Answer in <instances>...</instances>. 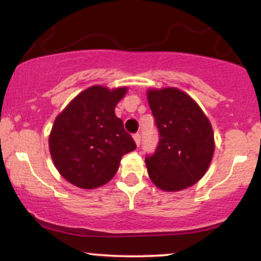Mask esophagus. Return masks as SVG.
Masks as SVG:
<instances>
[{
	"instance_id": "1",
	"label": "esophagus",
	"mask_w": 261,
	"mask_h": 261,
	"mask_svg": "<svg viewBox=\"0 0 261 261\" xmlns=\"http://www.w3.org/2000/svg\"><path fill=\"white\" fill-rule=\"evenodd\" d=\"M134 141H135V143H136V146H140V143H141L140 134H135L134 135Z\"/></svg>"
}]
</instances>
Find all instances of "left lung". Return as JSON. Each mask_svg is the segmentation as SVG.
<instances>
[{
    "instance_id": "8db88e82",
    "label": "left lung",
    "mask_w": 261,
    "mask_h": 261,
    "mask_svg": "<svg viewBox=\"0 0 261 261\" xmlns=\"http://www.w3.org/2000/svg\"><path fill=\"white\" fill-rule=\"evenodd\" d=\"M147 100L160 130L157 151L146 157L149 179L163 191L184 190L196 184L211 164V122L199 104L175 87L149 88Z\"/></svg>"
}]
</instances>
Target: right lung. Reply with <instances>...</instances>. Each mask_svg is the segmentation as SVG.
<instances>
[{
	"label": "right lung",
	"mask_w": 261,
	"mask_h": 261,
	"mask_svg": "<svg viewBox=\"0 0 261 261\" xmlns=\"http://www.w3.org/2000/svg\"><path fill=\"white\" fill-rule=\"evenodd\" d=\"M127 87L92 86L77 94L56 116L49 135L55 168L81 189L107 184L118 172L122 155L136 148L115 107Z\"/></svg>",
	"instance_id": "obj_1"
}]
</instances>
